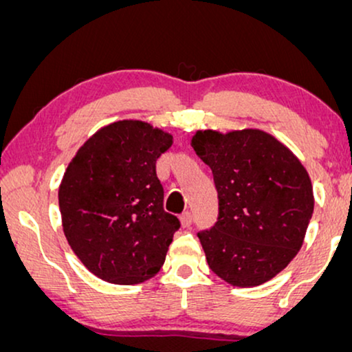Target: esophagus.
Here are the masks:
<instances>
[{"label":"esophagus","instance_id":"esophagus-1","mask_svg":"<svg viewBox=\"0 0 352 352\" xmlns=\"http://www.w3.org/2000/svg\"><path fill=\"white\" fill-rule=\"evenodd\" d=\"M179 219H181L182 228H190V224H192V213H190V211H186V213L181 214Z\"/></svg>","mask_w":352,"mask_h":352}]
</instances>
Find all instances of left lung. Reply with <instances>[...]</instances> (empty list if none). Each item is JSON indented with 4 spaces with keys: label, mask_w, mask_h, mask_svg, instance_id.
Here are the masks:
<instances>
[{
    "label": "left lung",
    "mask_w": 352,
    "mask_h": 352,
    "mask_svg": "<svg viewBox=\"0 0 352 352\" xmlns=\"http://www.w3.org/2000/svg\"><path fill=\"white\" fill-rule=\"evenodd\" d=\"M190 146L213 171L219 216L199 232L211 271L232 287L271 280L300 252L314 211L306 168L272 134L197 131Z\"/></svg>",
    "instance_id": "1"
}]
</instances>
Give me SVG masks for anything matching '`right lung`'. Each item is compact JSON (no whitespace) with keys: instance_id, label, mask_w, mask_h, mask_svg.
<instances>
[{"instance_id":"add662e5","label":"right lung","mask_w":352,"mask_h":352,"mask_svg":"<svg viewBox=\"0 0 352 352\" xmlns=\"http://www.w3.org/2000/svg\"><path fill=\"white\" fill-rule=\"evenodd\" d=\"M173 136L141 120L96 131L59 186L62 229L89 272L117 285L148 280L165 263L179 219L163 210L157 158Z\"/></svg>"}]
</instances>
